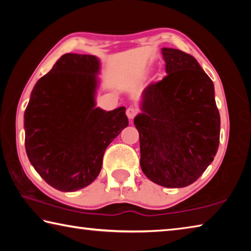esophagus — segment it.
<instances>
[{
    "label": "esophagus",
    "mask_w": 251,
    "mask_h": 251,
    "mask_svg": "<svg viewBox=\"0 0 251 251\" xmlns=\"http://www.w3.org/2000/svg\"><path fill=\"white\" fill-rule=\"evenodd\" d=\"M137 113H138V109L136 107H133V106H130V107H128L126 110V115L129 120H133V118L137 115Z\"/></svg>",
    "instance_id": "esophagus-1"
}]
</instances>
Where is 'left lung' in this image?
<instances>
[{"label":"left lung","instance_id":"8db88e82","mask_svg":"<svg viewBox=\"0 0 251 251\" xmlns=\"http://www.w3.org/2000/svg\"><path fill=\"white\" fill-rule=\"evenodd\" d=\"M165 77L144 91L135 117L141 166L151 181L180 188L196 181L219 146L220 116L214 84L192 55L163 49Z\"/></svg>","mask_w":251,"mask_h":251}]
</instances>
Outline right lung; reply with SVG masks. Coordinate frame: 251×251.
<instances>
[{
  "label": "right lung",
  "mask_w": 251,
  "mask_h": 251,
  "mask_svg": "<svg viewBox=\"0 0 251 251\" xmlns=\"http://www.w3.org/2000/svg\"><path fill=\"white\" fill-rule=\"evenodd\" d=\"M99 59L64 54L34 86L25 109V150L40 176L61 192L96 179L105 150L128 126L125 107H95Z\"/></svg>",
  "instance_id": "1"
}]
</instances>
